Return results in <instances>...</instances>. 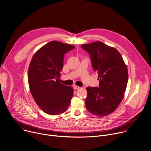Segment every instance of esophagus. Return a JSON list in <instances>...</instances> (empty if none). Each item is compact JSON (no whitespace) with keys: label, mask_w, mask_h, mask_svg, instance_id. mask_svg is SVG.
I'll return each instance as SVG.
<instances>
[{"label":"esophagus","mask_w":151,"mask_h":151,"mask_svg":"<svg viewBox=\"0 0 151 151\" xmlns=\"http://www.w3.org/2000/svg\"><path fill=\"white\" fill-rule=\"evenodd\" d=\"M73 87H74V89H76V90L79 89L80 88L79 86H76V85H74Z\"/></svg>","instance_id":"obj_1"}]
</instances>
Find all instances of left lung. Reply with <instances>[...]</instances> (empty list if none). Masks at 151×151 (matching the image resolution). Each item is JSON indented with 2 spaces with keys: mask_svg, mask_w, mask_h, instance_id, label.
<instances>
[{
  "mask_svg": "<svg viewBox=\"0 0 151 151\" xmlns=\"http://www.w3.org/2000/svg\"><path fill=\"white\" fill-rule=\"evenodd\" d=\"M81 47L89 53L99 80V88H86V109L93 115L107 116L118 107L124 98L128 78L127 65L118 50L101 41Z\"/></svg>",
  "mask_w": 151,
  "mask_h": 151,
  "instance_id": "1",
  "label": "left lung"
}]
</instances>
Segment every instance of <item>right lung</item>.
Listing matches in <instances>:
<instances>
[{"label":"right lung","instance_id":"obj_1","mask_svg":"<svg viewBox=\"0 0 151 151\" xmlns=\"http://www.w3.org/2000/svg\"><path fill=\"white\" fill-rule=\"evenodd\" d=\"M75 46L59 41L49 42L33 56L28 68L30 91L35 103L45 113L58 115L70 105L74 90L59 81L65 53Z\"/></svg>","mask_w":151,"mask_h":151}]
</instances>
